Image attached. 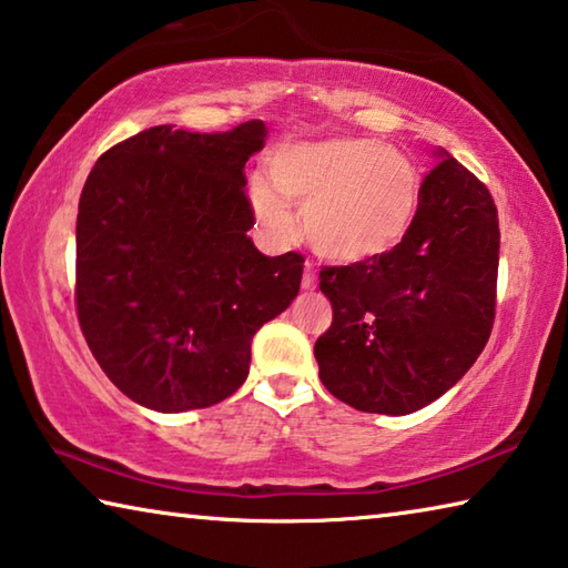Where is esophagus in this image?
<instances>
[{
    "instance_id": "34e87169",
    "label": "esophagus",
    "mask_w": 568,
    "mask_h": 568,
    "mask_svg": "<svg viewBox=\"0 0 568 568\" xmlns=\"http://www.w3.org/2000/svg\"><path fill=\"white\" fill-rule=\"evenodd\" d=\"M302 290H306V292H314L317 290V276H314V268L306 264L304 266V276H302Z\"/></svg>"
}]
</instances>
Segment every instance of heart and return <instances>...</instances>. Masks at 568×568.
<instances>
[{
  "instance_id": "heart-1",
  "label": "heart",
  "mask_w": 568,
  "mask_h": 568,
  "mask_svg": "<svg viewBox=\"0 0 568 568\" xmlns=\"http://www.w3.org/2000/svg\"><path fill=\"white\" fill-rule=\"evenodd\" d=\"M248 199L272 239L294 234V203L304 209V234L320 256L367 264L410 234L423 179L413 158L395 145L329 138L276 148L268 155V181H251Z\"/></svg>"
}]
</instances>
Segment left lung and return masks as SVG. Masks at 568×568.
Here are the masks:
<instances>
[{"instance_id":"8db88e82","label":"left lung","mask_w":568,"mask_h":568,"mask_svg":"<svg viewBox=\"0 0 568 568\" xmlns=\"http://www.w3.org/2000/svg\"><path fill=\"white\" fill-rule=\"evenodd\" d=\"M403 244L367 264L324 266L332 327L314 345L322 385L362 413L410 415L458 383L496 317L498 211L438 148Z\"/></svg>"}]
</instances>
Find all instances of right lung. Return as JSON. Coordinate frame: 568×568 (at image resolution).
Instances as JSON below:
<instances>
[{
	"label": "right lung",
	"instance_id": "1",
	"mask_svg": "<svg viewBox=\"0 0 568 568\" xmlns=\"http://www.w3.org/2000/svg\"><path fill=\"white\" fill-rule=\"evenodd\" d=\"M266 125H155L98 158L78 206V320L120 393L155 413L244 385L251 339L300 294L302 254L264 256L244 165Z\"/></svg>",
	"mask_w": 568,
	"mask_h": 568
}]
</instances>
